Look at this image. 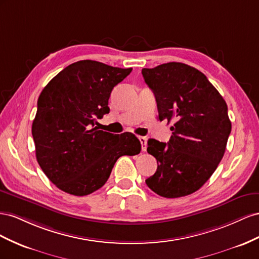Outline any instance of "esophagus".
<instances>
[{"label": "esophagus", "mask_w": 259, "mask_h": 259, "mask_svg": "<svg viewBox=\"0 0 259 259\" xmlns=\"http://www.w3.org/2000/svg\"><path fill=\"white\" fill-rule=\"evenodd\" d=\"M140 142H141L142 145V151H146V146H147V142H146V138L145 137H139Z\"/></svg>", "instance_id": "1"}]
</instances>
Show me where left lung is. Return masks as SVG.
Here are the masks:
<instances>
[{
	"label": "left lung",
	"mask_w": 259,
	"mask_h": 259,
	"mask_svg": "<svg viewBox=\"0 0 259 259\" xmlns=\"http://www.w3.org/2000/svg\"><path fill=\"white\" fill-rule=\"evenodd\" d=\"M142 75L156 99L158 119L175 121L168 143L147 141L157 170L145 182L162 197L194 193L224 157L231 132L227 103L203 72L187 64L143 68Z\"/></svg>",
	"instance_id": "left-lung-1"
}]
</instances>
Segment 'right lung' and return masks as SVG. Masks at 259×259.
I'll use <instances>...</instances> for the list:
<instances>
[{
  "label": "right lung",
  "instance_id": "obj_1",
  "mask_svg": "<svg viewBox=\"0 0 259 259\" xmlns=\"http://www.w3.org/2000/svg\"><path fill=\"white\" fill-rule=\"evenodd\" d=\"M131 70L79 61L42 90L31 130L35 156L50 181L66 193H93L104 186L118 158L141 151L135 135H113L95 127L97 119L109 113L114 87Z\"/></svg>",
  "mask_w": 259,
  "mask_h": 259
}]
</instances>
